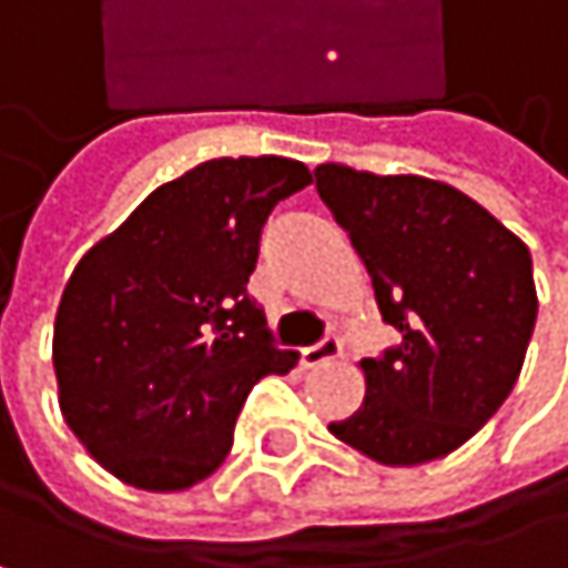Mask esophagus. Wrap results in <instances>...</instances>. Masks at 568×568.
<instances>
[{
    "label": "esophagus",
    "mask_w": 568,
    "mask_h": 568,
    "mask_svg": "<svg viewBox=\"0 0 568 568\" xmlns=\"http://www.w3.org/2000/svg\"><path fill=\"white\" fill-rule=\"evenodd\" d=\"M337 354H341V341H337L334 334H327V337H321L314 347H304V351H301V368H321V365L334 362Z\"/></svg>",
    "instance_id": "34e87169"
}]
</instances>
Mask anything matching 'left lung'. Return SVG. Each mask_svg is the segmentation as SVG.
Returning a JSON list of instances; mask_svg holds the SVG:
<instances>
[{"label": "left lung", "mask_w": 568, "mask_h": 568, "mask_svg": "<svg viewBox=\"0 0 568 568\" xmlns=\"http://www.w3.org/2000/svg\"><path fill=\"white\" fill-rule=\"evenodd\" d=\"M402 341L365 358V402L331 435L382 465L465 445L519 382L536 327L529 247L462 190L428 176L314 170Z\"/></svg>", "instance_id": "1"}]
</instances>
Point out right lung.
Here are the masks:
<instances>
[{"instance_id": "add662e5", "label": "right lung", "mask_w": 568, "mask_h": 568, "mask_svg": "<svg viewBox=\"0 0 568 568\" xmlns=\"http://www.w3.org/2000/svg\"><path fill=\"white\" fill-rule=\"evenodd\" d=\"M307 183L287 156L206 160L77 264L52 331L59 408L126 485L180 491L217 471L251 388L297 365L247 281L271 210Z\"/></svg>"}]
</instances>
